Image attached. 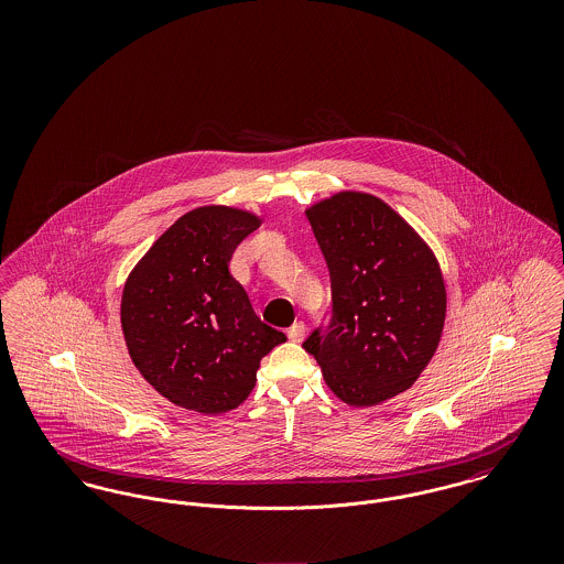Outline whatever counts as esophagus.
<instances>
[{"label": "esophagus", "instance_id": "obj_1", "mask_svg": "<svg viewBox=\"0 0 564 564\" xmlns=\"http://www.w3.org/2000/svg\"><path fill=\"white\" fill-rule=\"evenodd\" d=\"M304 334H306V327H304V323L302 322H295L294 325L288 329V336H290L292 343H302Z\"/></svg>", "mask_w": 564, "mask_h": 564}]
</instances>
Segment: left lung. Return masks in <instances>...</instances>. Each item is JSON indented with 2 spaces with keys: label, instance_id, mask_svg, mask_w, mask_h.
<instances>
[{
  "label": "left lung",
  "instance_id": "obj_1",
  "mask_svg": "<svg viewBox=\"0 0 564 564\" xmlns=\"http://www.w3.org/2000/svg\"><path fill=\"white\" fill-rule=\"evenodd\" d=\"M332 281V319L306 340L325 384L364 408L410 389L440 345L446 285L430 245L368 192L306 209Z\"/></svg>",
  "mask_w": 564,
  "mask_h": 564
}]
</instances>
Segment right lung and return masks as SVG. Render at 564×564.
<instances>
[{
  "mask_svg": "<svg viewBox=\"0 0 564 564\" xmlns=\"http://www.w3.org/2000/svg\"><path fill=\"white\" fill-rule=\"evenodd\" d=\"M262 219L209 205L182 215L131 270L120 304L134 368L169 402L200 414L241 405L285 334L260 322L228 264Z\"/></svg>",
  "mask_w": 564,
  "mask_h": 564,
  "instance_id": "1",
  "label": "right lung"
}]
</instances>
